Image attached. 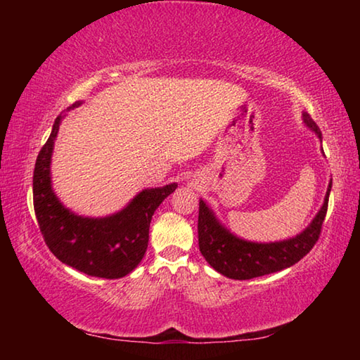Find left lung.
<instances>
[{"instance_id": "left-lung-1", "label": "left lung", "mask_w": 360, "mask_h": 360, "mask_svg": "<svg viewBox=\"0 0 360 360\" xmlns=\"http://www.w3.org/2000/svg\"><path fill=\"white\" fill-rule=\"evenodd\" d=\"M303 120L316 135L321 138V130L316 122L304 112ZM332 184H328L324 205L313 222L294 238L275 243H252L241 240L217 221L214 212L203 200L198 210V246L206 262L221 275L231 279H252L270 275L289 268L311 251L319 240L322 222L328 206V195Z\"/></svg>"}]
</instances>
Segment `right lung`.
Segmentation results:
<instances>
[{"mask_svg": "<svg viewBox=\"0 0 360 360\" xmlns=\"http://www.w3.org/2000/svg\"><path fill=\"white\" fill-rule=\"evenodd\" d=\"M62 119L63 115L56 119L51 136L36 158L33 173V205L42 238L60 262L85 275L124 278L144 257L150 219L178 184L144 188L112 216L95 219L75 214L60 203L51 182V158Z\"/></svg>", "mask_w": 360, "mask_h": 360, "instance_id": "obj_1", "label": "right lung"}]
</instances>
